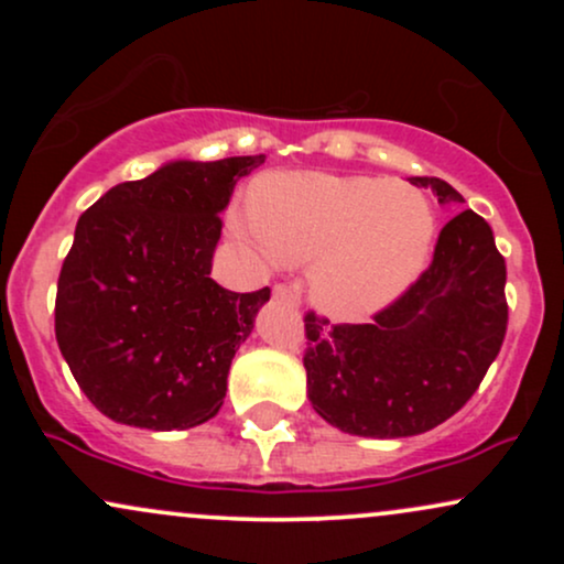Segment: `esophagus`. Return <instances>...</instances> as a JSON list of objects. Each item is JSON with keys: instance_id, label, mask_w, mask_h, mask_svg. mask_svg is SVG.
Instances as JSON below:
<instances>
[{"instance_id": "obj_1", "label": "esophagus", "mask_w": 564, "mask_h": 564, "mask_svg": "<svg viewBox=\"0 0 564 564\" xmlns=\"http://www.w3.org/2000/svg\"><path fill=\"white\" fill-rule=\"evenodd\" d=\"M273 296H275V300H283L289 304H300V289L291 286V283H275Z\"/></svg>"}]
</instances>
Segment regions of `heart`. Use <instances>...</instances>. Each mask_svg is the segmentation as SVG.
Segmentation results:
<instances>
[{"label": "heart", "mask_w": 564, "mask_h": 564, "mask_svg": "<svg viewBox=\"0 0 564 564\" xmlns=\"http://www.w3.org/2000/svg\"><path fill=\"white\" fill-rule=\"evenodd\" d=\"M230 228L268 268H310L323 313L358 321L398 300L430 257L435 217L416 187L326 172H268L249 187V212Z\"/></svg>", "instance_id": "1"}]
</instances>
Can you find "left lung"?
<instances>
[{
  "instance_id": "1",
  "label": "left lung",
  "mask_w": 564,
  "mask_h": 564,
  "mask_svg": "<svg viewBox=\"0 0 564 564\" xmlns=\"http://www.w3.org/2000/svg\"><path fill=\"white\" fill-rule=\"evenodd\" d=\"M440 204H464L440 177H411ZM507 264L471 209L440 230L432 264L371 323L304 315L307 398L336 430L411 437L435 430L477 392L507 334Z\"/></svg>"
}]
</instances>
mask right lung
<instances>
[{"instance_id": "1", "label": "right lung", "mask_w": 564, "mask_h": 564, "mask_svg": "<svg viewBox=\"0 0 564 564\" xmlns=\"http://www.w3.org/2000/svg\"><path fill=\"white\" fill-rule=\"evenodd\" d=\"M264 156L170 161L79 217L55 296V336L97 411L142 430L209 422L232 355L270 300L212 281L232 187Z\"/></svg>"}]
</instances>
